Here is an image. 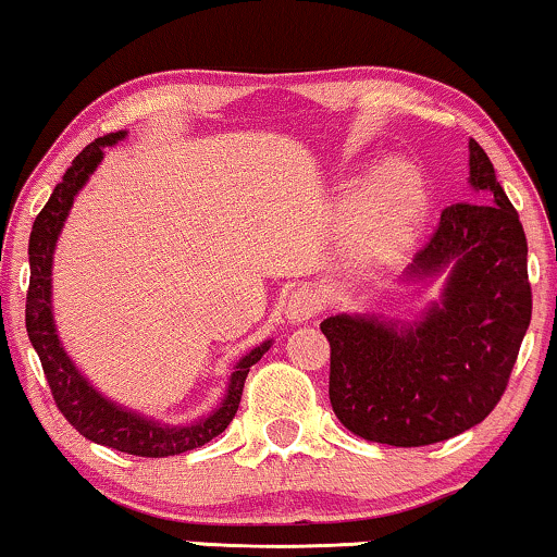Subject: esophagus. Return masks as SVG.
I'll list each match as a JSON object with an SVG mask.
<instances>
[{"instance_id":"esophagus-1","label":"esophagus","mask_w":557,"mask_h":557,"mask_svg":"<svg viewBox=\"0 0 557 557\" xmlns=\"http://www.w3.org/2000/svg\"><path fill=\"white\" fill-rule=\"evenodd\" d=\"M323 306H326V300H323V295L319 290H313V287H300V290L290 298V302H287V319L308 321L313 319V315H319L323 311Z\"/></svg>"}]
</instances>
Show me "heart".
<instances>
[{
  "mask_svg": "<svg viewBox=\"0 0 557 557\" xmlns=\"http://www.w3.org/2000/svg\"><path fill=\"white\" fill-rule=\"evenodd\" d=\"M421 208L424 187L411 166L391 164L380 169L357 221L364 255L372 259L396 257L411 242Z\"/></svg>",
  "mask_w": 557,
  "mask_h": 557,
  "instance_id": "heart-1",
  "label": "heart"
}]
</instances>
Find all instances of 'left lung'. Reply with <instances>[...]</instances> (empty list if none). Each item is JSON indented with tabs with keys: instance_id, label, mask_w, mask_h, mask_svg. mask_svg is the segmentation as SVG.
I'll return each instance as SVG.
<instances>
[{
	"instance_id": "8db88e82",
	"label": "left lung",
	"mask_w": 557,
	"mask_h": 557,
	"mask_svg": "<svg viewBox=\"0 0 557 557\" xmlns=\"http://www.w3.org/2000/svg\"><path fill=\"white\" fill-rule=\"evenodd\" d=\"M470 185L485 200L442 210L413 259V277L449 270L445 298L424 319L400 329L364 315L321 323L331 408L362 440L445 442L481 424L509 385L532 319L527 236L478 140H470Z\"/></svg>"
}]
</instances>
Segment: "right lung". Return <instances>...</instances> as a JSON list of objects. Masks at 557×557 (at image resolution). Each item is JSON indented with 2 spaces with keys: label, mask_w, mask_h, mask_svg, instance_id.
Masks as SVG:
<instances>
[{
  "label": "right lung",
  "mask_w": 557,
  "mask_h": 557,
  "mask_svg": "<svg viewBox=\"0 0 557 557\" xmlns=\"http://www.w3.org/2000/svg\"><path fill=\"white\" fill-rule=\"evenodd\" d=\"M123 133H110L91 140L84 146V151L72 161L66 169L63 180L55 185L51 200L46 202L38 218L33 223L30 246V285H27L25 300V326L30 336L35 351H38L40 364H44V375L48 380L51 396L63 413V419L72 424L76 432L97 445L112 447L117 453H128L138 457H166L182 455L187 449L208 445L213 436H218L234 421L238 404H242L244 380L249 375L251 364L262 360V355L270 349V342L259 344L251 349L242 362L236 364V372L231 375L228 396L223 400L215 413L208 419L197 421L193 426H161L153 421L138 417V413L125 411V408L110 404L102 398L91 385L79 375L74 362L69 360L66 351L55 336L53 315H51V259L53 246L59 238V231L66 221L69 208H72L74 195L79 193L89 174L95 172L102 159L104 146L115 144Z\"/></svg>",
  "instance_id": "1"
}]
</instances>
